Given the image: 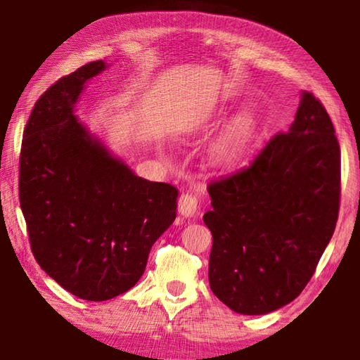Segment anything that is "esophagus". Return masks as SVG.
Segmentation results:
<instances>
[{"mask_svg":"<svg viewBox=\"0 0 360 360\" xmlns=\"http://www.w3.org/2000/svg\"><path fill=\"white\" fill-rule=\"evenodd\" d=\"M178 210L182 216L186 217H192L197 214L198 210V200L193 193H181L179 200H178Z\"/></svg>","mask_w":360,"mask_h":360,"instance_id":"esophagus-1","label":"esophagus"}]
</instances>
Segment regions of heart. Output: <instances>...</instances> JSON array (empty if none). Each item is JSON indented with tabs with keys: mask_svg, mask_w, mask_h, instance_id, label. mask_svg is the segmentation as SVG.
Returning a JSON list of instances; mask_svg holds the SVG:
<instances>
[{
	"mask_svg": "<svg viewBox=\"0 0 360 360\" xmlns=\"http://www.w3.org/2000/svg\"><path fill=\"white\" fill-rule=\"evenodd\" d=\"M254 130V119L251 114H243L233 120L227 130L211 144L210 157L217 167H230L240 160L249 138Z\"/></svg>",
	"mask_w": 360,
	"mask_h": 360,
	"instance_id": "1",
	"label": "heart"
}]
</instances>
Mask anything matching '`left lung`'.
<instances>
[{
  "label": "left lung",
  "instance_id": "obj_1",
  "mask_svg": "<svg viewBox=\"0 0 360 360\" xmlns=\"http://www.w3.org/2000/svg\"><path fill=\"white\" fill-rule=\"evenodd\" d=\"M340 144L313 94L289 131L251 165L211 181L210 285L241 314H266L302 294L330 241L340 210Z\"/></svg>",
  "mask_w": 360,
  "mask_h": 360
}]
</instances>
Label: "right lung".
Here are the masks:
<instances>
[{"label": "right lung", "mask_w": 360, "mask_h": 360, "mask_svg": "<svg viewBox=\"0 0 360 360\" xmlns=\"http://www.w3.org/2000/svg\"><path fill=\"white\" fill-rule=\"evenodd\" d=\"M90 62L51 85L23 130L19 200L36 262L72 295L103 302L143 276L150 248L176 219L178 191L136 176L72 114Z\"/></svg>", "instance_id": "1"}]
</instances>
